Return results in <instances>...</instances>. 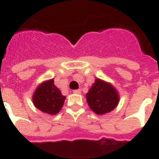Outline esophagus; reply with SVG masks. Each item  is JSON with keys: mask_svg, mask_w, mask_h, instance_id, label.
Instances as JSON below:
<instances>
[{"mask_svg": "<svg viewBox=\"0 0 159 159\" xmlns=\"http://www.w3.org/2000/svg\"><path fill=\"white\" fill-rule=\"evenodd\" d=\"M74 93H77V94H79V93H81V89H75V90H74Z\"/></svg>", "mask_w": 159, "mask_h": 159, "instance_id": "obj_1", "label": "esophagus"}]
</instances>
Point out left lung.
Wrapping results in <instances>:
<instances>
[{
  "mask_svg": "<svg viewBox=\"0 0 159 159\" xmlns=\"http://www.w3.org/2000/svg\"><path fill=\"white\" fill-rule=\"evenodd\" d=\"M85 98L89 108L98 115L112 111L120 101L119 93L114 85L100 78L95 79Z\"/></svg>",
  "mask_w": 159,
  "mask_h": 159,
  "instance_id": "left-lung-1",
  "label": "left lung"
}]
</instances>
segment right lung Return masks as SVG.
<instances>
[{
	"label": "right lung",
	"instance_id": "1",
	"mask_svg": "<svg viewBox=\"0 0 159 159\" xmlns=\"http://www.w3.org/2000/svg\"><path fill=\"white\" fill-rule=\"evenodd\" d=\"M36 108L45 114L55 115L62 108L66 96L54 85L53 78L38 85L32 96Z\"/></svg>",
	"mask_w": 159,
	"mask_h": 159
}]
</instances>
